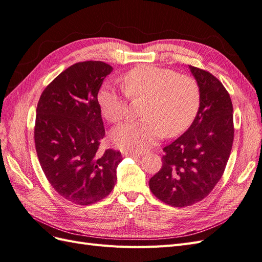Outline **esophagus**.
Masks as SVG:
<instances>
[{"label": "esophagus", "instance_id": "34e87169", "mask_svg": "<svg viewBox=\"0 0 262 262\" xmlns=\"http://www.w3.org/2000/svg\"><path fill=\"white\" fill-rule=\"evenodd\" d=\"M122 155L124 157H131V158H138L141 156V154H139V153H125V152Z\"/></svg>", "mask_w": 262, "mask_h": 262}]
</instances>
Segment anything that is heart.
<instances>
[{"mask_svg": "<svg viewBox=\"0 0 262 262\" xmlns=\"http://www.w3.org/2000/svg\"><path fill=\"white\" fill-rule=\"evenodd\" d=\"M126 93L104 85L97 95L100 112L118 123L128 115V97H144L139 121L126 122L112 133L113 143L122 150L140 153L165 137H175L192 122L200 106V89L193 77L149 64L131 69L122 78Z\"/></svg>", "mask_w": 262, "mask_h": 262, "instance_id": "b5f03b06", "label": "heart"}]
</instances>
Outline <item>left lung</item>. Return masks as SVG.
Returning <instances> with one entry per match:
<instances>
[{
    "label": "left lung",
    "mask_w": 262,
    "mask_h": 262,
    "mask_svg": "<svg viewBox=\"0 0 262 262\" xmlns=\"http://www.w3.org/2000/svg\"><path fill=\"white\" fill-rule=\"evenodd\" d=\"M200 89V107L189 129L163 148V166L149 179L153 194L171 207L203 200L223 176L234 141L233 104L210 72L189 66Z\"/></svg>",
    "instance_id": "1"
}]
</instances>
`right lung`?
<instances>
[{"instance_id": "add662e5", "label": "right lung", "mask_w": 262, "mask_h": 262, "mask_svg": "<svg viewBox=\"0 0 262 262\" xmlns=\"http://www.w3.org/2000/svg\"><path fill=\"white\" fill-rule=\"evenodd\" d=\"M113 68L101 61L78 62L46 87L37 105L35 145L52 188L78 205H90L113 191L121 153H98L105 137L97 95Z\"/></svg>"}]
</instances>
